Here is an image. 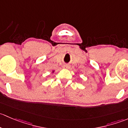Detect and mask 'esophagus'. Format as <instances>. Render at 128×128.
Instances as JSON below:
<instances>
[{
  "label": "esophagus",
  "instance_id": "obj_1",
  "mask_svg": "<svg viewBox=\"0 0 128 128\" xmlns=\"http://www.w3.org/2000/svg\"><path fill=\"white\" fill-rule=\"evenodd\" d=\"M70 65H68V64H64V66H63V68H64V69H69L70 68Z\"/></svg>",
  "mask_w": 128,
  "mask_h": 128
}]
</instances>
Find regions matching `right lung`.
<instances>
[{
    "label": "right lung",
    "instance_id": "add662e5",
    "mask_svg": "<svg viewBox=\"0 0 128 128\" xmlns=\"http://www.w3.org/2000/svg\"><path fill=\"white\" fill-rule=\"evenodd\" d=\"M53 72H54V71H53Z\"/></svg>",
    "mask_w": 128,
    "mask_h": 128
}]
</instances>
